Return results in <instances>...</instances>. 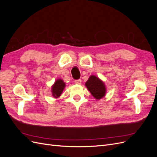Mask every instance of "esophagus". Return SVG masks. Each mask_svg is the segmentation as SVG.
Wrapping results in <instances>:
<instances>
[{"mask_svg": "<svg viewBox=\"0 0 157 157\" xmlns=\"http://www.w3.org/2000/svg\"><path fill=\"white\" fill-rule=\"evenodd\" d=\"M82 82V80L80 79H78V80H75V83L77 84H80Z\"/></svg>", "mask_w": 157, "mask_h": 157, "instance_id": "34e87169", "label": "esophagus"}]
</instances>
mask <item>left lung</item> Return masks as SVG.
I'll list each match as a JSON object with an SVG mask.
<instances>
[{"label": "left lung", "mask_w": 157, "mask_h": 157, "mask_svg": "<svg viewBox=\"0 0 157 157\" xmlns=\"http://www.w3.org/2000/svg\"><path fill=\"white\" fill-rule=\"evenodd\" d=\"M85 85L92 96L96 99H100L105 96L106 92L105 85L101 80H99L96 76H90Z\"/></svg>", "instance_id": "left-lung-1"}]
</instances>
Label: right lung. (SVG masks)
Masks as SVG:
<instances>
[{
  "label": "right lung",
  "mask_w": 157,
  "mask_h": 157,
  "mask_svg": "<svg viewBox=\"0 0 157 157\" xmlns=\"http://www.w3.org/2000/svg\"><path fill=\"white\" fill-rule=\"evenodd\" d=\"M65 86V84L61 79L57 80L52 87V95L55 98H58L62 93Z\"/></svg>",
  "instance_id": "obj_1"
}]
</instances>
